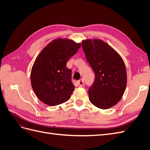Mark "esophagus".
<instances>
[{"mask_svg":"<svg viewBox=\"0 0 150 150\" xmlns=\"http://www.w3.org/2000/svg\"><path fill=\"white\" fill-rule=\"evenodd\" d=\"M78 84L79 86H80V87H83V86H84V81L83 79H80L78 81Z\"/></svg>","mask_w":150,"mask_h":150,"instance_id":"obj_1","label":"esophagus"}]
</instances>
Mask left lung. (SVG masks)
Masks as SVG:
<instances>
[{
    "mask_svg": "<svg viewBox=\"0 0 150 150\" xmlns=\"http://www.w3.org/2000/svg\"><path fill=\"white\" fill-rule=\"evenodd\" d=\"M82 47L95 74L94 84L88 91L90 102L103 110L114 106L121 100L126 87L127 74L123 59L101 39L83 40Z\"/></svg>",
    "mask_w": 150,
    "mask_h": 150,
    "instance_id": "8db88e82",
    "label": "left lung"
}]
</instances>
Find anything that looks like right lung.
Returning a JSON list of instances; mask_svg holds the SVG:
<instances>
[{
  "mask_svg": "<svg viewBox=\"0 0 150 150\" xmlns=\"http://www.w3.org/2000/svg\"><path fill=\"white\" fill-rule=\"evenodd\" d=\"M81 47V43L57 38L44 47L36 57L30 72L31 86L40 101L49 106L67 101L75 86L66 63Z\"/></svg>",
  "mask_w": 150,
  "mask_h": 150,
  "instance_id": "add662e5",
  "label": "right lung"
}]
</instances>
